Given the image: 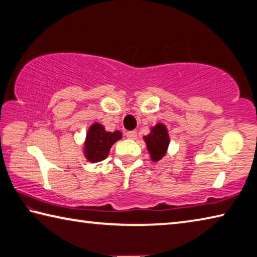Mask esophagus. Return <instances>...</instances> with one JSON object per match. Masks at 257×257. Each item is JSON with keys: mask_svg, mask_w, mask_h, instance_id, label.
<instances>
[{"mask_svg": "<svg viewBox=\"0 0 257 257\" xmlns=\"http://www.w3.org/2000/svg\"><path fill=\"white\" fill-rule=\"evenodd\" d=\"M125 137L129 138V139H136L137 138V133L134 132V130H132V132H127V133H125Z\"/></svg>", "mask_w": 257, "mask_h": 257, "instance_id": "obj_1", "label": "esophagus"}]
</instances>
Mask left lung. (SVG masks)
I'll list each match as a JSON object with an SVG mask.
<instances>
[{
	"label": "left lung",
	"mask_w": 257,
	"mask_h": 257,
	"mask_svg": "<svg viewBox=\"0 0 257 257\" xmlns=\"http://www.w3.org/2000/svg\"><path fill=\"white\" fill-rule=\"evenodd\" d=\"M144 139L152 160L156 162V161L162 159L165 152H167L169 142H170L165 125L162 123H158L155 127L152 128L151 134L145 136Z\"/></svg>",
	"instance_id": "obj_1"
}]
</instances>
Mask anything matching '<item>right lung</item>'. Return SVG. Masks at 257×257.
Returning <instances> with one entry per match:
<instances>
[{
  "mask_svg": "<svg viewBox=\"0 0 257 257\" xmlns=\"http://www.w3.org/2000/svg\"><path fill=\"white\" fill-rule=\"evenodd\" d=\"M121 138V133L105 132L102 124L94 123L89 128L86 136L85 154L90 162H101L105 160L110 152L111 146Z\"/></svg>",
  "mask_w": 257,
  "mask_h": 257,
  "instance_id": "obj_1",
  "label": "right lung"
}]
</instances>
